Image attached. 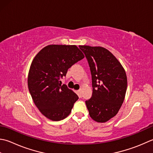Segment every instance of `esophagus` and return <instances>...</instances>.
<instances>
[{"label":"esophagus","instance_id":"obj_1","mask_svg":"<svg viewBox=\"0 0 153 153\" xmlns=\"http://www.w3.org/2000/svg\"><path fill=\"white\" fill-rule=\"evenodd\" d=\"M78 93H79V94H80V95H82V89H79V90H78Z\"/></svg>","mask_w":153,"mask_h":153}]
</instances>
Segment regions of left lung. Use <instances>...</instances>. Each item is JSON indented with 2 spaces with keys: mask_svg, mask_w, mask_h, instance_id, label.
Listing matches in <instances>:
<instances>
[{
  "mask_svg": "<svg viewBox=\"0 0 153 153\" xmlns=\"http://www.w3.org/2000/svg\"><path fill=\"white\" fill-rule=\"evenodd\" d=\"M90 68L92 96L85 101L89 116L99 123L115 117L123 103L127 88L123 67L108 50L100 46H79Z\"/></svg>",
  "mask_w": 153,
  "mask_h": 153,
  "instance_id": "1",
  "label": "left lung"
}]
</instances>
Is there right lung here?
Masks as SVG:
<instances>
[{
	"label": "right lung",
	"mask_w": 153,
	"mask_h": 153,
	"mask_svg": "<svg viewBox=\"0 0 153 153\" xmlns=\"http://www.w3.org/2000/svg\"><path fill=\"white\" fill-rule=\"evenodd\" d=\"M83 58L75 45L55 44L44 47L34 57L28 73V89L36 106L48 119L58 121L70 114L79 97L59 80Z\"/></svg>",
	"instance_id": "obj_1"
}]
</instances>
